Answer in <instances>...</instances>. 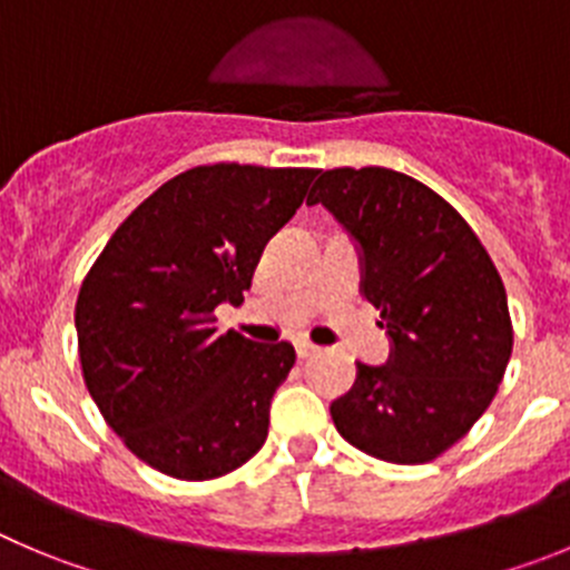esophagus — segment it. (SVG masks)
<instances>
[{
  "label": "esophagus",
  "instance_id": "esophagus-1",
  "mask_svg": "<svg viewBox=\"0 0 570 570\" xmlns=\"http://www.w3.org/2000/svg\"><path fill=\"white\" fill-rule=\"evenodd\" d=\"M317 345H312V343H297V357L301 360H309V357H315L317 354Z\"/></svg>",
  "mask_w": 570,
  "mask_h": 570
}]
</instances>
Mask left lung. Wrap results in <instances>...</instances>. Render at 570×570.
Masks as SVG:
<instances>
[{"label": "left lung", "mask_w": 570, "mask_h": 570, "mask_svg": "<svg viewBox=\"0 0 570 570\" xmlns=\"http://www.w3.org/2000/svg\"><path fill=\"white\" fill-rule=\"evenodd\" d=\"M323 205L363 247V295L393 340L332 405L337 433L387 464H428L470 433L512 357L503 281L466 219L407 174L321 171Z\"/></svg>", "instance_id": "1"}]
</instances>
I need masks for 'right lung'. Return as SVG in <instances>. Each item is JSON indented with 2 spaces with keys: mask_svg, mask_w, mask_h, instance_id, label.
Instances as JSON below:
<instances>
[{
  "mask_svg": "<svg viewBox=\"0 0 570 570\" xmlns=\"http://www.w3.org/2000/svg\"><path fill=\"white\" fill-rule=\"evenodd\" d=\"M317 168L196 165L126 216L83 275L78 357L100 416L148 466L213 481L267 441L289 343L216 332L261 249L301 207Z\"/></svg>",
  "mask_w": 570,
  "mask_h": 570,
  "instance_id": "1",
  "label": "right lung"
}]
</instances>
